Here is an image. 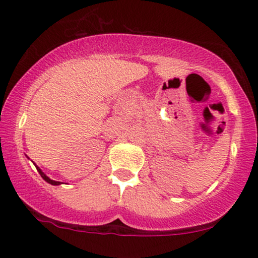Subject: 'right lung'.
I'll list each match as a JSON object with an SVG mask.
<instances>
[{
  "label": "right lung",
  "mask_w": 258,
  "mask_h": 258,
  "mask_svg": "<svg viewBox=\"0 0 258 258\" xmlns=\"http://www.w3.org/2000/svg\"><path fill=\"white\" fill-rule=\"evenodd\" d=\"M36 168H37L38 173H40V174H41V177H42V178H43L44 180H46V182H47V183H49V184H53V185H58V184H60V182H57V180H52V179H49V178H48V177H47V176H46V174H44V173L42 172V171H41V170H40V168H38V167H36Z\"/></svg>",
  "instance_id": "add662e5"
}]
</instances>
